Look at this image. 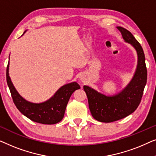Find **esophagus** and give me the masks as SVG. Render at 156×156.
I'll list each match as a JSON object with an SVG mask.
<instances>
[{"label":"esophagus","instance_id":"34e87169","mask_svg":"<svg viewBox=\"0 0 156 156\" xmlns=\"http://www.w3.org/2000/svg\"><path fill=\"white\" fill-rule=\"evenodd\" d=\"M80 80L82 81V82H84V77L83 76H80Z\"/></svg>","mask_w":156,"mask_h":156}]
</instances>
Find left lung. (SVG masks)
Here are the masks:
<instances>
[{"label":"left lung","mask_w":156,"mask_h":156,"mask_svg":"<svg viewBox=\"0 0 156 156\" xmlns=\"http://www.w3.org/2000/svg\"><path fill=\"white\" fill-rule=\"evenodd\" d=\"M116 27L124 41L131 44L137 52V67L130 82L116 94L106 96L84 85L91 114L100 122H113L132 114L139 105L147 82L146 59L141 45L129 30L122 27Z\"/></svg>","instance_id":"8db88e82"}]
</instances>
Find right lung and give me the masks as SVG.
Instances as JSON below:
<instances>
[{
    "mask_svg": "<svg viewBox=\"0 0 156 156\" xmlns=\"http://www.w3.org/2000/svg\"><path fill=\"white\" fill-rule=\"evenodd\" d=\"M26 31L25 30L22 35H24ZM8 72L9 62L6 69V80L17 108L27 118L42 124H55L61 121L72 93L80 89V85L76 82L69 83L61 87L55 94L47 101L42 103H33L25 100L19 94L12 84Z\"/></svg>",
    "mask_w": 156,
    "mask_h": 156,
    "instance_id": "1",
    "label": "right lung"
}]
</instances>
